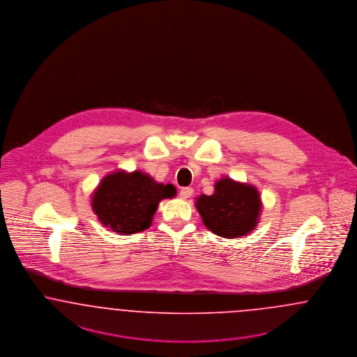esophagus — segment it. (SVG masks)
Listing matches in <instances>:
<instances>
[{"label": "esophagus", "mask_w": 357, "mask_h": 357, "mask_svg": "<svg viewBox=\"0 0 357 357\" xmlns=\"http://www.w3.org/2000/svg\"><path fill=\"white\" fill-rule=\"evenodd\" d=\"M194 194V190H192V187H183L181 191H179V197H181V199H188V198H191V195Z\"/></svg>", "instance_id": "obj_1"}]
</instances>
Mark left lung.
Masks as SVG:
<instances>
[{
    "label": "left lung",
    "instance_id": "left-lung-1",
    "mask_svg": "<svg viewBox=\"0 0 357 357\" xmlns=\"http://www.w3.org/2000/svg\"><path fill=\"white\" fill-rule=\"evenodd\" d=\"M195 206L204 226L215 235L236 239L257 227L261 200L257 187L222 178L215 183L214 194L200 195Z\"/></svg>",
    "mask_w": 357,
    "mask_h": 357
}]
</instances>
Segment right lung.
Segmentation results:
<instances>
[{
    "instance_id": "obj_1",
    "label": "right lung",
    "mask_w": 357,
    "mask_h": 357,
    "mask_svg": "<svg viewBox=\"0 0 357 357\" xmlns=\"http://www.w3.org/2000/svg\"><path fill=\"white\" fill-rule=\"evenodd\" d=\"M172 185L158 183L141 172L106 175L91 198L100 223L118 234H137L149 229L162 199L174 198Z\"/></svg>"
}]
</instances>
